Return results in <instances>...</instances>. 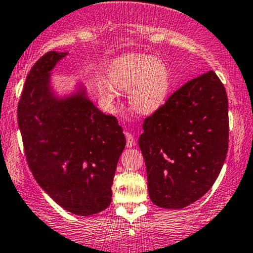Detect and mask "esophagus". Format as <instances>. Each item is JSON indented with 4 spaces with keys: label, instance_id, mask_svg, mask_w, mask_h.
Instances as JSON below:
<instances>
[{
    "label": "esophagus",
    "instance_id": "1",
    "mask_svg": "<svg viewBox=\"0 0 253 253\" xmlns=\"http://www.w3.org/2000/svg\"><path fill=\"white\" fill-rule=\"evenodd\" d=\"M125 135H126V139H127V148H133L135 145V139H134V135L129 132H125Z\"/></svg>",
    "mask_w": 253,
    "mask_h": 253
}]
</instances>
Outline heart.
<instances>
[{
    "instance_id": "b5f03b06",
    "label": "heart",
    "mask_w": 253,
    "mask_h": 253,
    "mask_svg": "<svg viewBox=\"0 0 253 253\" xmlns=\"http://www.w3.org/2000/svg\"><path fill=\"white\" fill-rule=\"evenodd\" d=\"M116 88L129 91V104L134 112L149 115L157 112L167 101L171 90V73L168 66L156 57L137 55L121 59L109 73ZM99 92L107 101H114V93L102 85Z\"/></svg>"
}]
</instances>
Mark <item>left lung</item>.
I'll return each instance as SVG.
<instances>
[{
  "label": "left lung",
  "instance_id": "1",
  "mask_svg": "<svg viewBox=\"0 0 253 253\" xmlns=\"http://www.w3.org/2000/svg\"><path fill=\"white\" fill-rule=\"evenodd\" d=\"M139 148L151 202L182 209L211 188L228 150V99L210 71L175 91L146 118Z\"/></svg>",
  "mask_w": 253,
  "mask_h": 253
}]
</instances>
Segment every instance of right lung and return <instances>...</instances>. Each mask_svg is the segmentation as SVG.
Here are the masks:
<instances>
[{
  "label": "right lung",
  "instance_id": "right-lung-1",
  "mask_svg": "<svg viewBox=\"0 0 253 253\" xmlns=\"http://www.w3.org/2000/svg\"><path fill=\"white\" fill-rule=\"evenodd\" d=\"M67 55L49 51L35 63L19 101L18 124L38 185L68 212L90 216L112 202L126 138L115 116L102 113L85 86L55 90L52 71Z\"/></svg>",
  "mask_w": 253,
  "mask_h": 253
}]
</instances>
